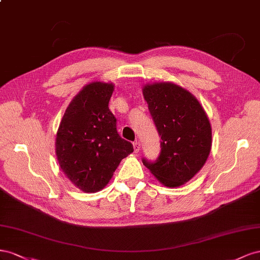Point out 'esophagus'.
I'll use <instances>...</instances> for the list:
<instances>
[{"label":"esophagus","mask_w":260,"mask_h":260,"mask_svg":"<svg viewBox=\"0 0 260 260\" xmlns=\"http://www.w3.org/2000/svg\"><path fill=\"white\" fill-rule=\"evenodd\" d=\"M133 145H134V150H135V152H138V151L140 150V144H139V142H135Z\"/></svg>","instance_id":"1"}]
</instances>
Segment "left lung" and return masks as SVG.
Instances as JSON below:
<instances>
[{"instance_id":"1","label":"left lung","mask_w":260,"mask_h":260,"mask_svg":"<svg viewBox=\"0 0 260 260\" xmlns=\"http://www.w3.org/2000/svg\"><path fill=\"white\" fill-rule=\"evenodd\" d=\"M143 94L161 136L157 161L143 159V163L165 186L179 187L192 179L209 157V118L194 94L171 81L146 84Z\"/></svg>"}]
</instances>
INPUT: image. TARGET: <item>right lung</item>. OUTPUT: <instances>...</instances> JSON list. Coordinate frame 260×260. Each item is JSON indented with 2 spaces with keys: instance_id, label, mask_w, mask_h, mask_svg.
I'll use <instances>...</instances> for the list:
<instances>
[{
  "instance_id": "right-lung-1",
  "label": "right lung",
  "mask_w": 260,
  "mask_h": 260,
  "mask_svg": "<svg viewBox=\"0 0 260 260\" xmlns=\"http://www.w3.org/2000/svg\"><path fill=\"white\" fill-rule=\"evenodd\" d=\"M112 83L93 81L73 98L55 139L58 165L66 177L85 192L105 188L122 159L134 151L117 134L116 118L109 110Z\"/></svg>"
}]
</instances>
